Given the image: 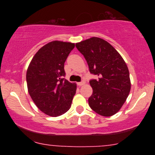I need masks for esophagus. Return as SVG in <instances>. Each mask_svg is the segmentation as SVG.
Returning a JSON list of instances; mask_svg holds the SVG:
<instances>
[{
  "instance_id": "esophagus-1",
  "label": "esophagus",
  "mask_w": 155,
  "mask_h": 155,
  "mask_svg": "<svg viewBox=\"0 0 155 155\" xmlns=\"http://www.w3.org/2000/svg\"><path fill=\"white\" fill-rule=\"evenodd\" d=\"M78 86H82V85H83V84H84V81H82V82H78Z\"/></svg>"
}]
</instances>
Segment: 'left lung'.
I'll return each instance as SVG.
<instances>
[{"label":"left lung","mask_w":155,"mask_h":155,"mask_svg":"<svg viewBox=\"0 0 155 155\" xmlns=\"http://www.w3.org/2000/svg\"><path fill=\"white\" fill-rule=\"evenodd\" d=\"M83 55L90 73L98 76L90 80L93 92L88 99L93 111L103 116L117 113L130 91V80L126 63L107 41L92 37L75 44Z\"/></svg>","instance_id":"left-lung-1"}]
</instances>
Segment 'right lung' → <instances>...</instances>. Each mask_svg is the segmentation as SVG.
Returning <instances> with one entry per match:
<instances>
[{
	"label": "right lung",
	"instance_id": "right-lung-1",
	"mask_svg": "<svg viewBox=\"0 0 155 155\" xmlns=\"http://www.w3.org/2000/svg\"><path fill=\"white\" fill-rule=\"evenodd\" d=\"M75 44L54 41L41 47L27 71L29 94L44 114L56 117L68 111L75 94V83L65 79L64 63Z\"/></svg>",
	"mask_w": 155,
	"mask_h": 155
}]
</instances>
